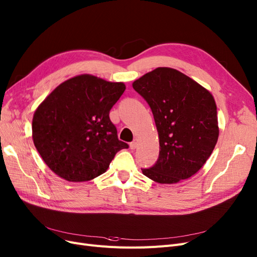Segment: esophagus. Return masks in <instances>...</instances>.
Wrapping results in <instances>:
<instances>
[{"mask_svg": "<svg viewBox=\"0 0 257 257\" xmlns=\"http://www.w3.org/2000/svg\"><path fill=\"white\" fill-rule=\"evenodd\" d=\"M138 147V140L137 139H135L134 141L133 142H131V145H130V148L132 149V150H135L136 148Z\"/></svg>", "mask_w": 257, "mask_h": 257, "instance_id": "obj_1", "label": "esophagus"}]
</instances>
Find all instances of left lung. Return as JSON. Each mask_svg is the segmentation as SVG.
I'll use <instances>...</instances> for the list:
<instances>
[{"label":"left lung","instance_id":"left-lung-1","mask_svg":"<svg viewBox=\"0 0 257 257\" xmlns=\"http://www.w3.org/2000/svg\"><path fill=\"white\" fill-rule=\"evenodd\" d=\"M149 103L159 137V156L143 175L158 183L189 179L216 146L217 107L210 91L171 67H158L133 82Z\"/></svg>","mask_w":257,"mask_h":257}]
</instances>
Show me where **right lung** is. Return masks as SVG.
<instances>
[{"label":"right lung","mask_w":257,"mask_h":257,"mask_svg":"<svg viewBox=\"0 0 257 257\" xmlns=\"http://www.w3.org/2000/svg\"><path fill=\"white\" fill-rule=\"evenodd\" d=\"M123 82L79 75L57 86L36 109L33 140L47 167L70 182L106 172L120 141L109 110L124 93Z\"/></svg>","instance_id":"add662e5"}]
</instances>
